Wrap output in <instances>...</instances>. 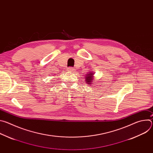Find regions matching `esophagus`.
I'll return each mask as SVG.
<instances>
[{
	"label": "esophagus",
	"instance_id": "1",
	"mask_svg": "<svg viewBox=\"0 0 153 153\" xmlns=\"http://www.w3.org/2000/svg\"><path fill=\"white\" fill-rule=\"evenodd\" d=\"M68 71H74V68H73V67H70L68 68Z\"/></svg>",
	"mask_w": 153,
	"mask_h": 153
}]
</instances>
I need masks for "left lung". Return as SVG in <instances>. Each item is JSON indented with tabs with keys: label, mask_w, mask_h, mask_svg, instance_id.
<instances>
[{
	"label": "left lung",
	"mask_w": 153,
	"mask_h": 153,
	"mask_svg": "<svg viewBox=\"0 0 153 153\" xmlns=\"http://www.w3.org/2000/svg\"><path fill=\"white\" fill-rule=\"evenodd\" d=\"M93 73H88V74H86L87 76H86V82L87 83H88V85H91V83H92V81L94 80L93 79Z\"/></svg>",
	"instance_id": "left-lung-1"
}]
</instances>
